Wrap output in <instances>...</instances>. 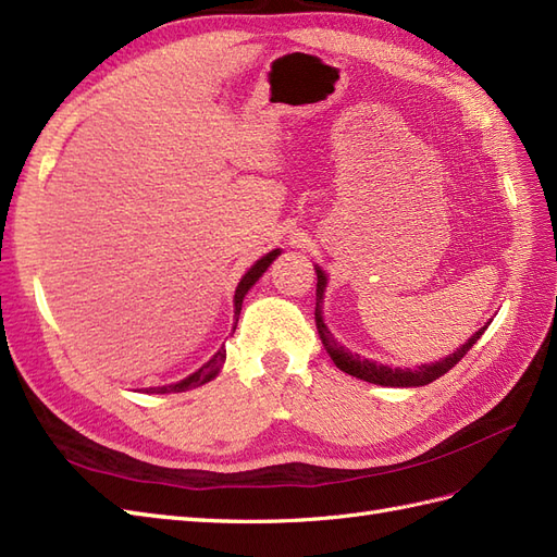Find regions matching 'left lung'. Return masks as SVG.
I'll return each instance as SVG.
<instances>
[{"label":"left lung","mask_w":557,"mask_h":557,"mask_svg":"<svg viewBox=\"0 0 557 557\" xmlns=\"http://www.w3.org/2000/svg\"><path fill=\"white\" fill-rule=\"evenodd\" d=\"M315 273H318L315 324H318V334L322 338V346H324L326 352H330V358L334 360V364L341 369V372H346V374H350L355 379H362V381H369V383H379V386H391V388L425 386V383H431V381L440 379L442 374H447L456 362H461L463 355L470 348H473L475 341L484 334V330H487V326H482L480 332H475L473 336L468 338V344H463L461 348H456V352H451L449 358L440 360V362H433V364H421L417 369H391L386 364H376L372 360L360 358V355H352L344 346H338L336 338L330 334V330H326L324 322H322V306H320L324 287H326V277H324V273H322L320 268H315Z\"/></svg>","instance_id":"1"}]
</instances>
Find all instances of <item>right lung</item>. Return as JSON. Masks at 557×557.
Masks as SVG:
<instances>
[{
  "mask_svg": "<svg viewBox=\"0 0 557 557\" xmlns=\"http://www.w3.org/2000/svg\"><path fill=\"white\" fill-rule=\"evenodd\" d=\"M280 251L275 249V251H270V253H265L263 259H259L256 261L247 273H245V277L239 280V284H237V289H235V315H239V310H242V301H245V294L253 287L256 284V280H259L265 270H268V265L275 261V256H277ZM223 362H225V348H221L216 355H213V358L205 364V367H199L195 374H190L188 379H183V381H178V383H171V386H162V388H146V393H185V391H190V388H197V386H202V383H207V381H211L213 376H216L219 372H221V367H223Z\"/></svg>",
  "mask_w": 557,
  "mask_h": 557,
  "instance_id": "right-lung-1",
  "label": "right lung"
}]
</instances>
